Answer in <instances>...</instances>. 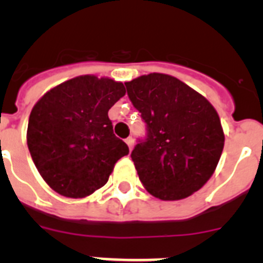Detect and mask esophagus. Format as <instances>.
Here are the masks:
<instances>
[{"instance_id":"esophagus-1","label":"esophagus","mask_w":263,"mask_h":263,"mask_svg":"<svg viewBox=\"0 0 263 263\" xmlns=\"http://www.w3.org/2000/svg\"><path fill=\"white\" fill-rule=\"evenodd\" d=\"M126 143H127V146H129L130 150H133V146H134L133 137H129V138H126Z\"/></svg>"}]
</instances>
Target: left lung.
<instances>
[{"mask_svg": "<svg viewBox=\"0 0 263 263\" xmlns=\"http://www.w3.org/2000/svg\"><path fill=\"white\" fill-rule=\"evenodd\" d=\"M125 85L146 124V137L132 152L143 187L160 200H180L199 191L224 148L217 111L174 76L150 73Z\"/></svg>", "mask_w": 263, "mask_h": 263, "instance_id": "left-lung-1", "label": "left lung"}]
</instances>
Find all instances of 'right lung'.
I'll use <instances>...</instances> for the list:
<instances>
[{"mask_svg":"<svg viewBox=\"0 0 263 263\" xmlns=\"http://www.w3.org/2000/svg\"><path fill=\"white\" fill-rule=\"evenodd\" d=\"M126 90L108 78L79 76L48 90L34 105L27 146L42 178L67 197H85L105 185L129 147L113 133L108 111Z\"/></svg>","mask_w":263,"mask_h":263,"instance_id":"right-lung-1","label":"right lung"}]
</instances>
